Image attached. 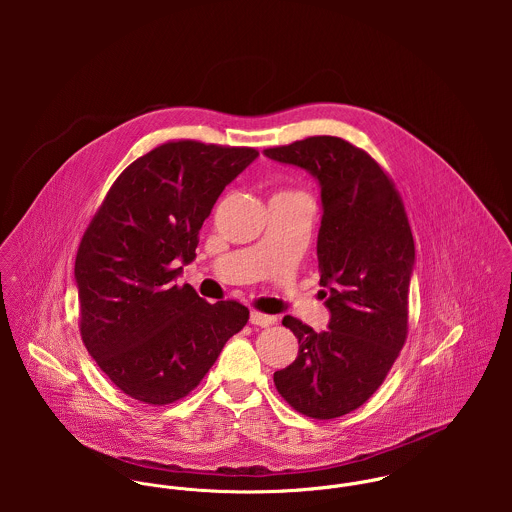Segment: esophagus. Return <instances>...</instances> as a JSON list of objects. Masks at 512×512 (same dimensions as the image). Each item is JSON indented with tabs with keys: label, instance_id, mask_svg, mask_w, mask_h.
<instances>
[{
	"label": "esophagus",
	"instance_id": "1",
	"mask_svg": "<svg viewBox=\"0 0 512 512\" xmlns=\"http://www.w3.org/2000/svg\"><path fill=\"white\" fill-rule=\"evenodd\" d=\"M250 323L256 325V327H270L272 323H276V317L260 313V311H252L250 313Z\"/></svg>",
	"mask_w": 512,
	"mask_h": 512
}]
</instances>
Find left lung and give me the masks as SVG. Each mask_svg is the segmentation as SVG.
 Returning <instances> with one entry per match:
<instances>
[{
  "mask_svg": "<svg viewBox=\"0 0 512 512\" xmlns=\"http://www.w3.org/2000/svg\"><path fill=\"white\" fill-rule=\"evenodd\" d=\"M264 153L307 169L321 185L317 260L331 311L321 333L284 317L299 351L292 365L274 372V384L299 414L341 418L378 390L408 337L414 268L408 215L380 163L343 138L311 136Z\"/></svg>",
  "mask_w": 512,
  "mask_h": 512,
  "instance_id": "left-lung-1",
  "label": "left lung"
}]
</instances>
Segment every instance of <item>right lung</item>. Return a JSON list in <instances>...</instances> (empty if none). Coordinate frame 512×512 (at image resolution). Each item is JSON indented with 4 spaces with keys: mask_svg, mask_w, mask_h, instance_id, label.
I'll return each instance as SVG.
<instances>
[{
    "mask_svg": "<svg viewBox=\"0 0 512 512\" xmlns=\"http://www.w3.org/2000/svg\"><path fill=\"white\" fill-rule=\"evenodd\" d=\"M254 147L173 140L130 163L78 244V329L100 370L130 398L165 406L199 386L248 321L236 299L209 303L175 278L199 230Z\"/></svg>",
    "mask_w": 512,
    "mask_h": 512,
    "instance_id": "obj_1",
    "label": "right lung"
}]
</instances>
